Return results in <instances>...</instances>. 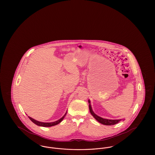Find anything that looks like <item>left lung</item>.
Wrapping results in <instances>:
<instances>
[{
    "label": "left lung",
    "mask_w": 155,
    "mask_h": 155,
    "mask_svg": "<svg viewBox=\"0 0 155 155\" xmlns=\"http://www.w3.org/2000/svg\"><path fill=\"white\" fill-rule=\"evenodd\" d=\"M89 103H90L89 101ZM89 111H90L91 114L94 116V117L95 118L98 122L101 123V124H104V125H114V124H116L118 123V122L121 120H108V119H104V118H102V117L97 116L94 113V111L92 110L91 104L89 105Z\"/></svg>",
    "instance_id": "left-lung-1"
}]
</instances>
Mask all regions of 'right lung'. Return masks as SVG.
Wrapping results in <instances>:
<instances>
[{
    "label": "right lung",
    "mask_w": 155,
    "mask_h": 155,
    "mask_svg": "<svg viewBox=\"0 0 155 155\" xmlns=\"http://www.w3.org/2000/svg\"><path fill=\"white\" fill-rule=\"evenodd\" d=\"M66 113L64 115V116H63L62 118L59 119V120H58V121H56L52 122V123H43V122H40V121H37V120H34V119L30 117L29 116H28V117H29L30 120H31L34 123H35V124L39 125V126H42V127H51V126L57 125V124H59V123L63 120V119L64 118V116H66Z\"/></svg>",
    "instance_id": "add662e5"
}]
</instances>
